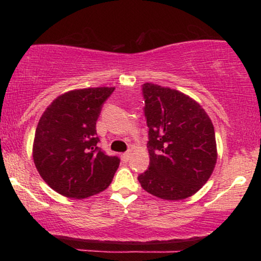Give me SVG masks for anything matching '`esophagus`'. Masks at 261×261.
Instances as JSON below:
<instances>
[{
    "mask_svg": "<svg viewBox=\"0 0 261 261\" xmlns=\"http://www.w3.org/2000/svg\"><path fill=\"white\" fill-rule=\"evenodd\" d=\"M130 154H132V151L124 152L123 154H122V160H123V162H128V160H129V158H130Z\"/></svg>",
    "mask_w": 261,
    "mask_h": 261,
    "instance_id": "obj_1",
    "label": "esophagus"
}]
</instances>
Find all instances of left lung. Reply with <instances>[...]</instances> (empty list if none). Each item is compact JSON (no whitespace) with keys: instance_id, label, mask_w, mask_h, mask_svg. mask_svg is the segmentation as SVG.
<instances>
[{"instance_id":"left-lung-1","label":"left lung","mask_w":261,"mask_h":261,"mask_svg":"<svg viewBox=\"0 0 261 261\" xmlns=\"http://www.w3.org/2000/svg\"><path fill=\"white\" fill-rule=\"evenodd\" d=\"M148 127L149 166L138 180L167 201L196 194L212 176L217 153L212 120L197 102L174 89L141 87Z\"/></svg>"}]
</instances>
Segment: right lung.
Returning a JSON list of instances; mask_svg holds the SVG:
<instances>
[{
	"mask_svg": "<svg viewBox=\"0 0 261 261\" xmlns=\"http://www.w3.org/2000/svg\"><path fill=\"white\" fill-rule=\"evenodd\" d=\"M115 88H89L57 97L39 120L33 145L38 172L58 194L85 198L106 190L120 164L98 147L96 122Z\"/></svg>",
	"mask_w": 261,
	"mask_h": 261,
	"instance_id": "obj_1",
	"label": "right lung"
}]
</instances>
